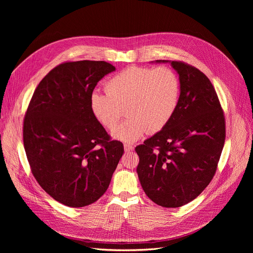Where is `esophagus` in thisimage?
<instances>
[{
  "mask_svg": "<svg viewBox=\"0 0 253 253\" xmlns=\"http://www.w3.org/2000/svg\"><path fill=\"white\" fill-rule=\"evenodd\" d=\"M133 149H134V147L132 145H130V144H124V150H125V152L132 151Z\"/></svg>",
  "mask_w": 253,
  "mask_h": 253,
  "instance_id": "esophagus-1",
  "label": "esophagus"
}]
</instances>
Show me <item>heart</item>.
Here are the masks:
<instances>
[{"label": "heart", "instance_id": "b5f03b06", "mask_svg": "<svg viewBox=\"0 0 253 253\" xmlns=\"http://www.w3.org/2000/svg\"><path fill=\"white\" fill-rule=\"evenodd\" d=\"M105 91H94L90 96L93 116L112 131L126 109L128 119L113 131V137L131 143L169 123L179 102L180 81L167 66H130L108 80Z\"/></svg>", "mask_w": 253, "mask_h": 253}]
</instances>
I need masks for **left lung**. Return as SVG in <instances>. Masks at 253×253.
I'll return each mask as SVG.
<instances>
[{
  "label": "left lung",
  "mask_w": 253,
  "mask_h": 253,
  "mask_svg": "<svg viewBox=\"0 0 253 253\" xmlns=\"http://www.w3.org/2000/svg\"><path fill=\"white\" fill-rule=\"evenodd\" d=\"M171 65L180 80L175 113L135 151L138 177L146 195L162 207L176 208L195 199L215 175L225 142V117L204 73L182 61Z\"/></svg>",
  "instance_id": "1"
}]
</instances>
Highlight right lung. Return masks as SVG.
Here are the masks:
<instances>
[{
  "label": "right lung",
  "mask_w": 253,
  "mask_h": 253,
  "mask_svg": "<svg viewBox=\"0 0 253 253\" xmlns=\"http://www.w3.org/2000/svg\"><path fill=\"white\" fill-rule=\"evenodd\" d=\"M113 71L105 61L64 62L42 79L27 108L23 141L32 174L66 206L97 201L124 153L90 109L97 83Z\"/></svg>",
  "instance_id": "right-lung-1"
}]
</instances>
